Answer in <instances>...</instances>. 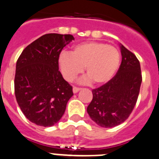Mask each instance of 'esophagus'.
<instances>
[{
  "label": "esophagus",
  "instance_id": "1",
  "mask_svg": "<svg viewBox=\"0 0 159 159\" xmlns=\"http://www.w3.org/2000/svg\"><path fill=\"white\" fill-rule=\"evenodd\" d=\"M80 90H81V88H79V87L74 86V88H73V92H74V93H77L78 92H79Z\"/></svg>",
  "mask_w": 159,
  "mask_h": 159
}]
</instances>
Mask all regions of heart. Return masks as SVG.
Listing matches in <instances>:
<instances>
[{"mask_svg": "<svg viewBox=\"0 0 159 159\" xmlns=\"http://www.w3.org/2000/svg\"><path fill=\"white\" fill-rule=\"evenodd\" d=\"M121 56L115 47L103 42L88 41L78 44L71 53L63 52L58 59L59 69L68 81H73L85 69L87 81L105 84L118 69Z\"/></svg>", "mask_w": 159, "mask_h": 159, "instance_id": "b5f03b06", "label": "heart"}]
</instances>
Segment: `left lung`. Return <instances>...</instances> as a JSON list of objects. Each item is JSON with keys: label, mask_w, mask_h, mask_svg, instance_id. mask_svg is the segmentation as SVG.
<instances>
[{"label": "left lung", "mask_w": 159, "mask_h": 159, "mask_svg": "<svg viewBox=\"0 0 159 159\" xmlns=\"http://www.w3.org/2000/svg\"><path fill=\"white\" fill-rule=\"evenodd\" d=\"M121 52L122 59L117 74L108 82L93 89V100L87 107L92 120L104 128L124 122L134 109L140 93V62L123 45Z\"/></svg>", "instance_id": "obj_1"}]
</instances>
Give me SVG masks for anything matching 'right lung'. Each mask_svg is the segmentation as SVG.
<instances>
[{"label":"right lung","mask_w":159,"mask_h":159,"mask_svg":"<svg viewBox=\"0 0 159 159\" xmlns=\"http://www.w3.org/2000/svg\"><path fill=\"white\" fill-rule=\"evenodd\" d=\"M73 40L71 34H47L26 46L17 60L16 101L26 118L40 126L57 123L74 95L58 63L63 48Z\"/></svg>","instance_id":"1"}]
</instances>
